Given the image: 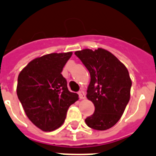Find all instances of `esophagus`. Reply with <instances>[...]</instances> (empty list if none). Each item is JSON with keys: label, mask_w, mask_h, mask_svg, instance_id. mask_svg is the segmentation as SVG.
Returning a JSON list of instances; mask_svg holds the SVG:
<instances>
[{"label": "esophagus", "mask_w": 156, "mask_h": 156, "mask_svg": "<svg viewBox=\"0 0 156 156\" xmlns=\"http://www.w3.org/2000/svg\"><path fill=\"white\" fill-rule=\"evenodd\" d=\"M78 96H79V98L81 100L84 99L85 98V94H84V91L83 90H81V91H78Z\"/></svg>", "instance_id": "obj_1"}]
</instances>
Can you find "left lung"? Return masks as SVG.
I'll list each match as a JSON object with an SVG mask.
<instances>
[{
  "label": "left lung",
  "mask_w": 156,
  "mask_h": 156,
  "mask_svg": "<svg viewBox=\"0 0 156 156\" xmlns=\"http://www.w3.org/2000/svg\"><path fill=\"white\" fill-rule=\"evenodd\" d=\"M74 54L90 73L87 97L95 111L85 119L95 130H106L119 120L130 99L132 81L127 68L106 50L84 49Z\"/></svg>",
  "instance_id": "8db88e82"
}]
</instances>
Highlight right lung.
I'll return each mask as SVG.
<instances>
[{"label":"right lung","mask_w":156,"mask_h":156,"mask_svg":"<svg viewBox=\"0 0 156 156\" xmlns=\"http://www.w3.org/2000/svg\"><path fill=\"white\" fill-rule=\"evenodd\" d=\"M72 54L52 53L34 59L18 77V98L31 122L44 132L62 125L69 107L78 100L61 74Z\"/></svg>","instance_id":"right-lung-1"}]
</instances>
